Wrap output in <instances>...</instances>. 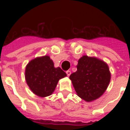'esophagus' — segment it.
<instances>
[{
    "instance_id": "esophagus-1",
    "label": "esophagus",
    "mask_w": 130,
    "mask_h": 130,
    "mask_svg": "<svg viewBox=\"0 0 130 130\" xmlns=\"http://www.w3.org/2000/svg\"><path fill=\"white\" fill-rule=\"evenodd\" d=\"M66 73H67V76H69V75H71V71H69V70H68V71H66Z\"/></svg>"
}]
</instances>
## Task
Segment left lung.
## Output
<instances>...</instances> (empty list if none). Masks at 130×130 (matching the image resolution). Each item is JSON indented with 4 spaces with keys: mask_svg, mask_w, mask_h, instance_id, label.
Returning <instances> with one entry per match:
<instances>
[{
    "mask_svg": "<svg viewBox=\"0 0 130 130\" xmlns=\"http://www.w3.org/2000/svg\"><path fill=\"white\" fill-rule=\"evenodd\" d=\"M77 71L69 76L77 95L86 102L96 100L105 93L111 81V72L105 61L84 55Z\"/></svg>",
    "mask_w": 130,
    "mask_h": 130,
    "instance_id": "1",
    "label": "left lung"
}]
</instances>
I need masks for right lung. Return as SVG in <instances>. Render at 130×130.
I'll return each instance as SVG.
<instances>
[{
    "label": "right lung",
    "mask_w": 130,
    "mask_h": 130,
    "mask_svg": "<svg viewBox=\"0 0 130 130\" xmlns=\"http://www.w3.org/2000/svg\"><path fill=\"white\" fill-rule=\"evenodd\" d=\"M67 76L59 67H55L48 55L32 59L25 67V78L34 94L46 97L54 92L58 82Z\"/></svg>",
    "instance_id": "obj_1"
}]
</instances>
